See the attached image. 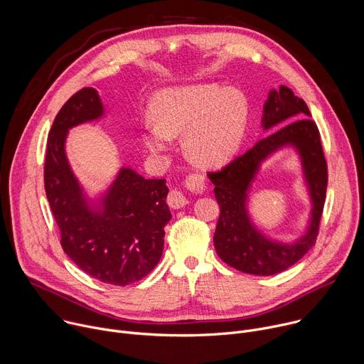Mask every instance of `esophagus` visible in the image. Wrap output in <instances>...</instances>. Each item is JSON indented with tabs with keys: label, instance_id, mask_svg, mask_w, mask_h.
Wrapping results in <instances>:
<instances>
[{
	"label": "esophagus",
	"instance_id": "esophagus-1",
	"mask_svg": "<svg viewBox=\"0 0 364 364\" xmlns=\"http://www.w3.org/2000/svg\"><path fill=\"white\" fill-rule=\"evenodd\" d=\"M186 186L187 188L193 190V191H197V193H201L203 190H205V178L204 176L201 174H191L188 176V178L186 180ZM167 203L171 208H181L184 207L188 201L184 196V193L178 188H174L168 193V197H167Z\"/></svg>",
	"mask_w": 364,
	"mask_h": 364
}]
</instances>
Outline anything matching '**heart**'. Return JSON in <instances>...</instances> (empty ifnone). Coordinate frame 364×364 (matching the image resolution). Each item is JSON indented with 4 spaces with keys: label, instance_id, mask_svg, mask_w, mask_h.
Here are the masks:
<instances>
[{
    "label": "heart",
    "instance_id": "b5f03b06",
    "mask_svg": "<svg viewBox=\"0 0 364 364\" xmlns=\"http://www.w3.org/2000/svg\"><path fill=\"white\" fill-rule=\"evenodd\" d=\"M151 115L154 124L143 130V143L151 153L166 151L171 139L184 134L183 146L190 160L217 167L237 151L246 129L247 107L234 90L190 85L157 92Z\"/></svg>",
    "mask_w": 364,
    "mask_h": 364
}]
</instances>
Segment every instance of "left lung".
Instances as JSON below:
<instances>
[{"label":"left lung","mask_w":364,"mask_h":364,"mask_svg":"<svg viewBox=\"0 0 364 364\" xmlns=\"http://www.w3.org/2000/svg\"><path fill=\"white\" fill-rule=\"evenodd\" d=\"M310 117L304 100L294 95L290 88L280 85L279 90H272L264 104L262 126L263 130H276L220 171L208 173L220 205L214 247L218 257L238 272L255 276L282 273L297 263L316 243L326 201L327 163L318 129ZM287 145L294 146L301 156L314 205L308 231L294 244L267 239L254 227L247 211L248 190L259 164Z\"/></svg>","instance_id":"left-lung-1"}]
</instances>
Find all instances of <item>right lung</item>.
I'll return each mask as SVG.
<instances>
[{
    "instance_id": "obj_1",
    "label": "right lung",
    "mask_w": 364,
    "mask_h": 364,
    "mask_svg": "<svg viewBox=\"0 0 364 364\" xmlns=\"http://www.w3.org/2000/svg\"><path fill=\"white\" fill-rule=\"evenodd\" d=\"M104 114L98 92L81 88L58 111L48 134L46 194L61 232L64 253L102 283L127 286L160 262L171 218L166 180H147L123 167L97 203H90L67 156L68 130Z\"/></svg>"
}]
</instances>
